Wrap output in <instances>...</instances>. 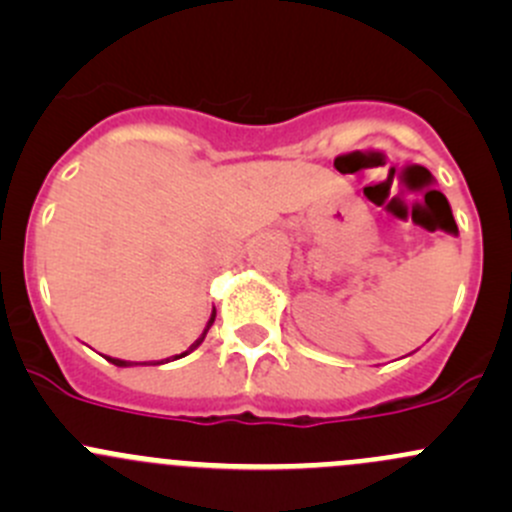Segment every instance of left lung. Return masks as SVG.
Instances as JSON below:
<instances>
[{"label":"left lung","instance_id":"8db88e82","mask_svg":"<svg viewBox=\"0 0 512 512\" xmlns=\"http://www.w3.org/2000/svg\"><path fill=\"white\" fill-rule=\"evenodd\" d=\"M451 230H453V232H458V227H456V223H453V227H451Z\"/></svg>","mask_w":512,"mask_h":512}]
</instances>
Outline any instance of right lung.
Segmentation results:
<instances>
[{
    "mask_svg": "<svg viewBox=\"0 0 512 512\" xmlns=\"http://www.w3.org/2000/svg\"><path fill=\"white\" fill-rule=\"evenodd\" d=\"M213 322H215V309H213V314H210V319H208V324H205V329H203V334H200L198 339H195L193 344H190L188 347V352H183V354H175V356H168V359H160V361H151L153 366H158V364H168V361H175V359H183V356H188L190 352H195V349L200 347V344H203V339H205V334H208V329L213 327ZM108 361H111V364H116V366H138V361H126V359H113V356H106Z\"/></svg>",
    "mask_w": 512,
    "mask_h": 512,
    "instance_id": "add662e5",
    "label": "right lung"
}]
</instances>
